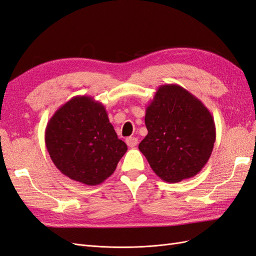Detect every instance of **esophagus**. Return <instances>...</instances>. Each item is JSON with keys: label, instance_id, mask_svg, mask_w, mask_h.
<instances>
[{"label": "esophagus", "instance_id": "esophagus-1", "mask_svg": "<svg viewBox=\"0 0 256 256\" xmlns=\"http://www.w3.org/2000/svg\"><path fill=\"white\" fill-rule=\"evenodd\" d=\"M126 143L129 148H134L136 145L138 144V139L136 138H132V136H129L126 139Z\"/></svg>", "mask_w": 256, "mask_h": 256}]
</instances>
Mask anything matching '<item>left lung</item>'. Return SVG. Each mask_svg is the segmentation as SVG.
Listing matches in <instances>:
<instances>
[{"mask_svg":"<svg viewBox=\"0 0 256 256\" xmlns=\"http://www.w3.org/2000/svg\"><path fill=\"white\" fill-rule=\"evenodd\" d=\"M148 134L139 150L162 181L195 176L208 162L216 142V124L208 108L176 84H166L145 110Z\"/></svg>","mask_w":256,"mask_h":256,"instance_id":"left-lung-1","label":"left lung"}]
</instances>
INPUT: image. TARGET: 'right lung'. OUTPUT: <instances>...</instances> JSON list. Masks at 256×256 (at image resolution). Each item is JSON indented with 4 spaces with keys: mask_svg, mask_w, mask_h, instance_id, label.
Returning a JSON list of instances; mask_svg holds the SVG:
<instances>
[{
    "mask_svg": "<svg viewBox=\"0 0 256 256\" xmlns=\"http://www.w3.org/2000/svg\"><path fill=\"white\" fill-rule=\"evenodd\" d=\"M45 144L54 166L74 181L94 186L111 176L126 153L106 110L90 96H76L47 122Z\"/></svg>",
    "mask_w": 256,
    "mask_h": 256,
    "instance_id": "right-lung-1",
    "label": "right lung"
}]
</instances>
